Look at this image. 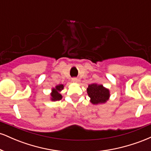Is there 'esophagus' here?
<instances>
[{"label": "esophagus", "instance_id": "obj_1", "mask_svg": "<svg viewBox=\"0 0 151 151\" xmlns=\"http://www.w3.org/2000/svg\"><path fill=\"white\" fill-rule=\"evenodd\" d=\"M72 82L77 83V81H78V79H77V78L74 77V78H72Z\"/></svg>", "mask_w": 151, "mask_h": 151}]
</instances>
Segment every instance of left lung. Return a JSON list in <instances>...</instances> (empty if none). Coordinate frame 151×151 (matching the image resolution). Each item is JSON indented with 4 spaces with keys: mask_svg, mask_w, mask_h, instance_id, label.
<instances>
[{
    "mask_svg": "<svg viewBox=\"0 0 151 151\" xmlns=\"http://www.w3.org/2000/svg\"><path fill=\"white\" fill-rule=\"evenodd\" d=\"M87 93L91 99L90 101L93 104L106 103L110 96V93L108 89L104 87L101 84H97L95 83L88 86Z\"/></svg>",
    "mask_w": 151,
    "mask_h": 151,
    "instance_id": "left-lung-1",
    "label": "left lung"
}]
</instances>
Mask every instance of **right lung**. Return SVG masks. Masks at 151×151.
I'll list each match as a JSON object with an SVG mask.
<instances>
[{"label": "right lung", "instance_id": "obj_1", "mask_svg": "<svg viewBox=\"0 0 151 151\" xmlns=\"http://www.w3.org/2000/svg\"><path fill=\"white\" fill-rule=\"evenodd\" d=\"M64 89L63 84H59L52 89L51 93V100L52 101H59L61 100L62 96L60 92Z\"/></svg>", "mask_w": 151, "mask_h": 151}]
</instances>
